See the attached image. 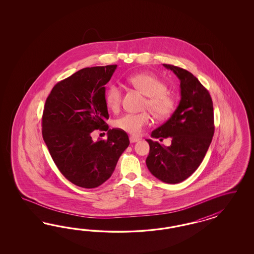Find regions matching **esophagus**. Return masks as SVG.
<instances>
[{
    "label": "esophagus",
    "instance_id": "esophagus-1",
    "mask_svg": "<svg viewBox=\"0 0 254 254\" xmlns=\"http://www.w3.org/2000/svg\"><path fill=\"white\" fill-rule=\"evenodd\" d=\"M140 138H138V137H134V136H131L130 138H129V140H130L131 143H134V142H137L138 141Z\"/></svg>",
    "mask_w": 254,
    "mask_h": 254
}]
</instances>
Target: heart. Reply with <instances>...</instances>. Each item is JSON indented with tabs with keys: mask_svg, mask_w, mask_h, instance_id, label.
Instances as JSON below:
<instances>
[{
	"mask_svg": "<svg viewBox=\"0 0 254 254\" xmlns=\"http://www.w3.org/2000/svg\"><path fill=\"white\" fill-rule=\"evenodd\" d=\"M127 82L146 96L144 106L149 108L156 119H166L172 115L176 101L168 91V86L159 78L146 72L134 73L127 77ZM122 90L116 84L108 86L105 93V103L109 110L116 112L121 104ZM151 122L149 112L138 114H126L114 121L117 129L138 135L142 128Z\"/></svg>",
	"mask_w": 254,
	"mask_h": 254,
	"instance_id": "heart-1",
	"label": "heart"
}]
</instances>
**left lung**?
I'll return each mask as SVG.
<instances>
[{
	"instance_id": "obj_1",
	"label": "left lung",
	"mask_w": 254,
	"mask_h": 254,
	"mask_svg": "<svg viewBox=\"0 0 254 254\" xmlns=\"http://www.w3.org/2000/svg\"><path fill=\"white\" fill-rule=\"evenodd\" d=\"M163 66L179 78L181 100L169 120L151 134L154 138H171V145L146 139L150 145L146 165L154 177L175 185L190 177L206 155L214 134L213 103L191 72L169 64Z\"/></svg>"
}]
</instances>
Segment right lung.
<instances>
[{"instance_id":"right-lung-1","label":"right lung","mask_w":254,"mask_h":254,"mask_svg":"<svg viewBox=\"0 0 254 254\" xmlns=\"http://www.w3.org/2000/svg\"><path fill=\"white\" fill-rule=\"evenodd\" d=\"M117 65L80 69L55 85L46 100L42 134L62 175L83 188H96L112 176L129 145L125 131L109 129L106 141L93 142L91 132L107 130L105 85Z\"/></svg>"}]
</instances>
